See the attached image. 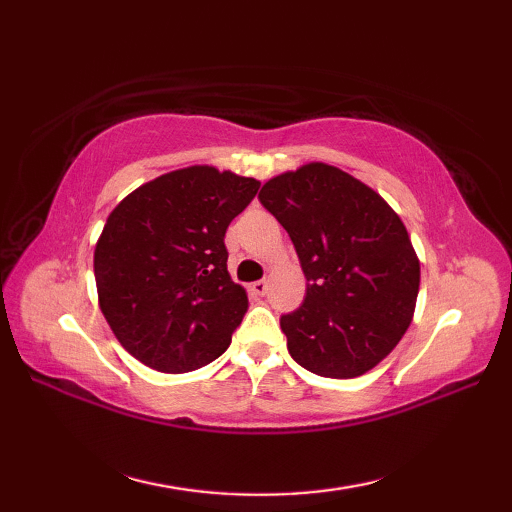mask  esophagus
Masks as SVG:
<instances>
[{"instance_id": "esophagus-1", "label": "esophagus", "mask_w": 512, "mask_h": 512, "mask_svg": "<svg viewBox=\"0 0 512 512\" xmlns=\"http://www.w3.org/2000/svg\"><path fill=\"white\" fill-rule=\"evenodd\" d=\"M250 292H253V295L264 297L266 292H268V281H266V279H262V281H253V284H250Z\"/></svg>"}]
</instances>
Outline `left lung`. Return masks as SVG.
I'll list each match as a JSON object with an SVG mask.
<instances>
[{
  "label": "left lung",
  "mask_w": 512,
  "mask_h": 512,
  "mask_svg": "<svg viewBox=\"0 0 512 512\" xmlns=\"http://www.w3.org/2000/svg\"><path fill=\"white\" fill-rule=\"evenodd\" d=\"M259 202L297 248L301 308L281 317L288 352L308 372L356 378L407 332L420 262L398 213L350 173L325 162L270 178Z\"/></svg>",
  "instance_id": "left-lung-1"
}]
</instances>
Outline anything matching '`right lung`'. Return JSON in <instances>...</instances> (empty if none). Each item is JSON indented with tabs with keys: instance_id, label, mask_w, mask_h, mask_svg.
Masks as SVG:
<instances>
[{
	"instance_id": "1",
	"label": "right lung",
	"mask_w": 512,
	"mask_h": 512,
	"mask_svg": "<svg viewBox=\"0 0 512 512\" xmlns=\"http://www.w3.org/2000/svg\"><path fill=\"white\" fill-rule=\"evenodd\" d=\"M259 180L193 165L118 202L94 248L99 306L125 350L162 374L209 365L248 310L224 235Z\"/></svg>"
}]
</instances>
